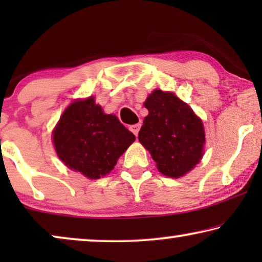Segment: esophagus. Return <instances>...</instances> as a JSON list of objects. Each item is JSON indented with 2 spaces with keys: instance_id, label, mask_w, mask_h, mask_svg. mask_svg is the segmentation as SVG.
I'll list each match as a JSON object with an SVG mask.
<instances>
[{
  "instance_id": "esophagus-1",
  "label": "esophagus",
  "mask_w": 262,
  "mask_h": 262,
  "mask_svg": "<svg viewBox=\"0 0 262 262\" xmlns=\"http://www.w3.org/2000/svg\"><path fill=\"white\" fill-rule=\"evenodd\" d=\"M139 128H141V124H135V125H131V126H130V131L135 136H137L138 132H139Z\"/></svg>"
}]
</instances>
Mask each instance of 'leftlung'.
Wrapping results in <instances>:
<instances>
[{"label": "left lung", "instance_id": "1", "mask_svg": "<svg viewBox=\"0 0 262 262\" xmlns=\"http://www.w3.org/2000/svg\"><path fill=\"white\" fill-rule=\"evenodd\" d=\"M149 114L138 139L166 177L180 178L203 156L205 132L202 120L173 93L152 92L144 103Z\"/></svg>", "mask_w": 262, "mask_h": 262}]
</instances>
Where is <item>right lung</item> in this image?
I'll use <instances>...</instances> for the list:
<instances>
[{
    "label": "right lung",
    "instance_id": "1",
    "mask_svg": "<svg viewBox=\"0 0 262 262\" xmlns=\"http://www.w3.org/2000/svg\"><path fill=\"white\" fill-rule=\"evenodd\" d=\"M135 139L116 116L103 113L93 98L71 103L53 131L59 159L89 179L108 174Z\"/></svg>",
    "mask_w": 262,
    "mask_h": 262
}]
</instances>
